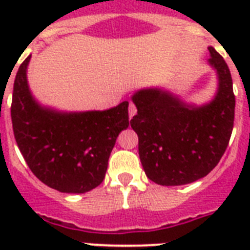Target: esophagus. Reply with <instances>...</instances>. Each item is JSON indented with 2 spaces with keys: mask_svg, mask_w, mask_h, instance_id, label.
I'll use <instances>...</instances> for the list:
<instances>
[{
  "mask_svg": "<svg viewBox=\"0 0 250 250\" xmlns=\"http://www.w3.org/2000/svg\"><path fill=\"white\" fill-rule=\"evenodd\" d=\"M136 111H137L136 106H135V104H132V102H131V104H129V106H128V115H129V119H131V118H132L133 115L136 114Z\"/></svg>",
  "mask_w": 250,
  "mask_h": 250,
  "instance_id": "34e87169",
  "label": "esophagus"
}]
</instances>
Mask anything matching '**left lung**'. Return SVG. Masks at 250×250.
<instances>
[{"mask_svg": "<svg viewBox=\"0 0 250 250\" xmlns=\"http://www.w3.org/2000/svg\"><path fill=\"white\" fill-rule=\"evenodd\" d=\"M218 90L206 105H187L170 92L152 88L132 96L137 114L131 127L139 136V156L152 182L184 186L204 178L225 154L235 119L232 78L223 57L209 46Z\"/></svg>", "mask_w": 250, "mask_h": 250, "instance_id": "1", "label": "left lung"}]
</instances>
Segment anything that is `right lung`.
Returning <instances> with one entry per match:
<instances>
[{
  "label": "right lung",
  "instance_id": "add662e5",
  "mask_svg": "<svg viewBox=\"0 0 250 250\" xmlns=\"http://www.w3.org/2000/svg\"><path fill=\"white\" fill-rule=\"evenodd\" d=\"M14 80L11 121L18 148L37 179L63 193H85L105 178L118 135L128 127V102L105 111L61 113L39 105L27 66Z\"/></svg>",
  "mask_w": 250,
  "mask_h": 250
}]
</instances>
